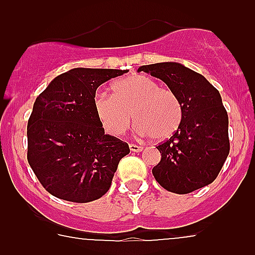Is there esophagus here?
<instances>
[{
    "mask_svg": "<svg viewBox=\"0 0 255 255\" xmlns=\"http://www.w3.org/2000/svg\"><path fill=\"white\" fill-rule=\"evenodd\" d=\"M129 148L131 152H135V153H139L143 150V147H140V145H136V144H130Z\"/></svg>",
    "mask_w": 255,
    "mask_h": 255,
    "instance_id": "1",
    "label": "esophagus"
}]
</instances>
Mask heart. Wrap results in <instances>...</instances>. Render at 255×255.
<instances>
[{
    "instance_id": "1",
    "label": "heart",
    "mask_w": 255,
    "mask_h": 255,
    "mask_svg": "<svg viewBox=\"0 0 255 255\" xmlns=\"http://www.w3.org/2000/svg\"><path fill=\"white\" fill-rule=\"evenodd\" d=\"M112 94L97 93L94 111L105 130L123 135L130 128L131 115L136 131L153 140H164L176 132L184 117L179 96L161 88L154 79L144 75L124 78L112 84Z\"/></svg>"
}]
</instances>
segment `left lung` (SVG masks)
<instances>
[{
	"instance_id": "left-lung-1",
	"label": "left lung",
	"mask_w": 255,
	"mask_h": 255,
	"mask_svg": "<svg viewBox=\"0 0 255 255\" xmlns=\"http://www.w3.org/2000/svg\"><path fill=\"white\" fill-rule=\"evenodd\" d=\"M138 71L166 83L184 108L179 129L157 147L161 161L152 170L154 179L176 194L209 185L230 152L229 116L220 92L203 75L179 62L144 65Z\"/></svg>"
}]
</instances>
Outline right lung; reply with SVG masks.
Instances as JSON below:
<instances>
[{
  "label": "right lung",
  "mask_w": 255,
  "mask_h": 255,
  "mask_svg": "<svg viewBox=\"0 0 255 255\" xmlns=\"http://www.w3.org/2000/svg\"><path fill=\"white\" fill-rule=\"evenodd\" d=\"M128 70L76 67L56 76L35 100L28 121V162L43 188L87 203L111 186L128 143L105 134L94 111L97 88Z\"/></svg>",
  "instance_id": "obj_1"
}]
</instances>
